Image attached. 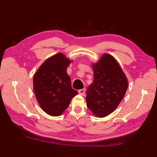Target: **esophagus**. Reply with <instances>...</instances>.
<instances>
[{
	"instance_id": "1",
	"label": "esophagus",
	"mask_w": 157,
	"mask_h": 157,
	"mask_svg": "<svg viewBox=\"0 0 157 157\" xmlns=\"http://www.w3.org/2000/svg\"><path fill=\"white\" fill-rule=\"evenodd\" d=\"M85 91H86V89L85 88H83V89H81V90H79V94L82 95V96H84L85 94Z\"/></svg>"
}]
</instances>
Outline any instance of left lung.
Here are the masks:
<instances>
[{"label": "left lung", "instance_id": "obj_1", "mask_svg": "<svg viewBox=\"0 0 157 157\" xmlns=\"http://www.w3.org/2000/svg\"><path fill=\"white\" fill-rule=\"evenodd\" d=\"M94 81L86 91V105L98 117L111 114L125 96L128 82L113 56L104 54L92 65Z\"/></svg>", "mask_w": 157, "mask_h": 157}]
</instances>
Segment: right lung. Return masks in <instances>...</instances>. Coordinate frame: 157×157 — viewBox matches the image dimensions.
I'll list each match as a JSON object with an SVG mask.
<instances>
[{
    "label": "right lung",
    "mask_w": 157,
    "mask_h": 157,
    "mask_svg": "<svg viewBox=\"0 0 157 157\" xmlns=\"http://www.w3.org/2000/svg\"><path fill=\"white\" fill-rule=\"evenodd\" d=\"M71 61L63 53L47 59L34 74L33 84L41 109L51 116H59L78 92L71 88L67 68Z\"/></svg>",
    "instance_id": "add662e5"
}]
</instances>
